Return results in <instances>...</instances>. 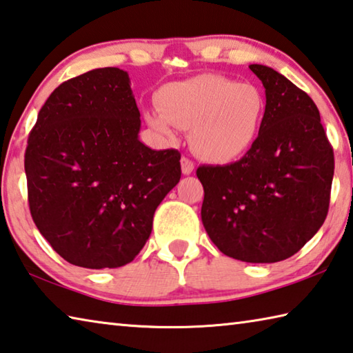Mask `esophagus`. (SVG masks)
<instances>
[{
    "instance_id": "obj_1",
    "label": "esophagus",
    "mask_w": 353,
    "mask_h": 353,
    "mask_svg": "<svg viewBox=\"0 0 353 353\" xmlns=\"http://www.w3.org/2000/svg\"><path fill=\"white\" fill-rule=\"evenodd\" d=\"M181 165H182V172L183 174H191V172L194 171V162L191 159H188V157H182L181 159Z\"/></svg>"
}]
</instances>
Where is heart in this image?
<instances>
[{
    "label": "heart",
    "mask_w": 353,
    "mask_h": 353,
    "mask_svg": "<svg viewBox=\"0 0 353 353\" xmlns=\"http://www.w3.org/2000/svg\"><path fill=\"white\" fill-rule=\"evenodd\" d=\"M160 111L146 112L152 130L174 136L176 126L191 130L199 157L225 163L252 148L265 117V99L254 85L203 74L170 83L157 94Z\"/></svg>",
    "instance_id": "1"
}]
</instances>
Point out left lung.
I'll return each mask as SVG.
<instances>
[{
    "instance_id": "1",
    "label": "left lung",
    "mask_w": 353,
    "mask_h": 353,
    "mask_svg": "<svg viewBox=\"0 0 353 353\" xmlns=\"http://www.w3.org/2000/svg\"><path fill=\"white\" fill-rule=\"evenodd\" d=\"M265 88L254 145L230 165H202V222L230 258L268 264L290 258L325 221L335 159L319 111L283 74L250 65Z\"/></svg>"
}]
</instances>
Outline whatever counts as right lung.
<instances>
[{
    "instance_id": "right-lung-1",
    "label": "right lung",
    "mask_w": 353,
    "mask_h": 353,
    "mask_svg": "<svg viewBox=\"0 0 353 353\" xmlns=\"http://www.w3.org/2000/svg\"><path fill=\"white\" fill-rule=\"evenodd\" d=\"M130 77L101 68L55 89L28 139L32 219L69 264L117 268L148 241L159 203L181 181V152L139 140Z\"/></svg>"
}]
</instances>
